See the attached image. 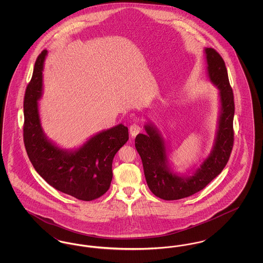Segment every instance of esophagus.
<instances>
[{"instance_id": "esophagus-1", "label": "esophagus", "mask_w": 263, "mask_h": 263, "mask_svg": "<svg viewBox=\"0 0 263 263\" xmlns=\"http://www.w3.org/2000/svg\"><path fill=\"white\" fill-rule=\"evenodd\" d=\"M141 130H142V128H141V126L139 125V124H132V125L130 126V128H129L130 134H131L132 137H135L138 133L141 132Z\"/></svg>"}]
</instances>
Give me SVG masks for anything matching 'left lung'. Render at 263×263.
Wrapping results in <instances>:
<instances>
[{
  "mask_svg": "<svg viewBox=\"0 0 263 263\" xmlns=\"http://www.w3.org/2000/svg\"><path fill=\"white\" fill-rule=\"evenodd\" d=\"M204 53L207 76L219 89L220 103L216 136L208 157L191 174H178L168 161L167 142L154 123L146 122V134H138L135 139L147 184L156 196L163 200L185 198L206 187L221 174L233 149L235 102L225 62L213 48H205Z\"/></svg>",
  "mask_w": 263,
  "mask_h": 263,
  "instance_id": "1",
  "label": "left lung"
}]
</instances>
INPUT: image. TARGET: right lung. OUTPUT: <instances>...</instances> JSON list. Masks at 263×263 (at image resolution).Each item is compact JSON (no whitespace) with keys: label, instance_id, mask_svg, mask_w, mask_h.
<instances>
[{"label":"right lung","instance_id":"add662e5","mask_svg":"<svg viewBox=\"0 0 263 263\" xmlns=\"http://www.w3.org/2000/svg\"><path fill=\"white\" fill-rule=\"evenodd\" d=\"M47 53L43 50L38 56L25 90V150L38 175L52 187L80 200H93L110 186L113 158L128 141V128L118 124L102 130L71 150L63 149L51 141L41 125L38 102L43 93L42 72Z\"/></svg>","mask_w":263,"mask_h":263}]
</instances>
